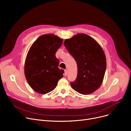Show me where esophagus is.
<instances>
[{"mask_svg": "<svg viewBox=\"0 0 131 131\" xmlns=\"http://www.w3.org/2000/svg\"><path fill=\"white\" fill-rule=\"evenodd\" d=\"M67 73H68V70H67V69H66V70H64V75H67Z\"/></svg>", "mask_w": 131, "mask_h": 131, "instance_id": "34e87169", "label": "esophagus"}]
</instances>
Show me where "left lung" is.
Returning <instances> with one entry per match:
<instances>
[{
  "mask_svg": "<svg viewBox=\"0 0 131 131\" xmlns=\"http://www.w3.org/2000/svg\"><path fill=\"white\" fill-rule=\"evenodd\" d=\"M77 64V78L72 88L83 95L93 93L102 83L106 68L105 53L99 44L85 34H78L64 43Z\"/></svg>",
  "mask_w": 131,
  "mask_h": 131,
  "instance_id": "left-lung-1",
  "label": "left lung"
}]
</instances>
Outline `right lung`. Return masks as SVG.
<instances>
[{
	"label": "right lung",
	"mask_w": 131,
	"mask_h": 131,
	"mask_svg": "<svg viewBox=\"0 0 131 131\" xmlns=\"http://www.w3.org/2000/svg\"><path fill=\"white\" fill-rule=\"evenodd\" d=\"M62 39L53 34L38 37L30 47L26 57L24 72L26 80L37 93L45 94L56 87L64 71L58 67L56 53Z\"/></svg>",
	"instance_id": "1"
}]
</instances>
